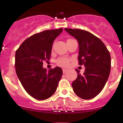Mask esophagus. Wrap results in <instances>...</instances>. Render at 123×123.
I'll return each mask as SVG.
<instances>
[{
	"label": "esophagus",
	"mask_w": 123,
	"mask_h": 123,
	"mask_svg": "<svg viewBox=\"0 0 123 123\" xmlns=\"http://www.w3.org/2000/svg\"><path fill=\"white\" fill-rule=\"evenodd\" d=\"M67 71H68V69H65V68H63V73H65Z\"/></svg>",
	"instance_id": "1"
}]
</instances>
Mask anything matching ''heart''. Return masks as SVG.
Instances as JSON below:
<instances>
[{"label": "heart", "mask_w": 123, "mask_h": 123, "mask_svg": "<svg viewBox=\"0 0 123 123\" xmlns=\"http://www.w3.org/2000/svg\"><path fill=\"white\" fill-rule=\"evenodd\" d=\"M58 65L63 66V67H67L68 66L69 62V59L67 57H62L58 60L57 61Z\"/></svg>", "instance_id": "obj_1"}]
</instances>
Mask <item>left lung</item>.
Wrapping results in <instances>:
<instances>
[{
  "label": "left lung",
  "instance_id": "8db88e82",
  "mask_svg": "<svg viewBox=\"0 0 123 123\" xmlns=\"http://www.w3.org/2000/svg\"><path fill=\"white\" fill-rule=\"evenodd\" d=\"M69 35L77 40L79 44L78 61L84 65L83 74L76 69L78 77L72 83L74 93L85 100L94 98L102 91L109 77L111 56L109 51L100 39L88 31L65 28Z\"/></svg>",
  "mask_w": 123,
  "mask_h": 123
}]
</instances>
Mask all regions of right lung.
<instances>
[{
	"mask_svg": "<svg viewBox=\"0 0 123 123\" xmlns=\"http://www.w3.org/2000/svg\"><path fill=\"white\" fill-rule=\"evenodd\" d=\"M62 31L60 28L35 34L25 40L15 54L17 76L25 91L37 100L50 97L62 76L60 67L47 71L42 66L44 61L50 59L53 42Z\"/></svg>",
	"mask_w": 123,
	"mask_h": 123,
	"instance_id": "add662e5",
	"label": "right lung"
}]
</instances>
